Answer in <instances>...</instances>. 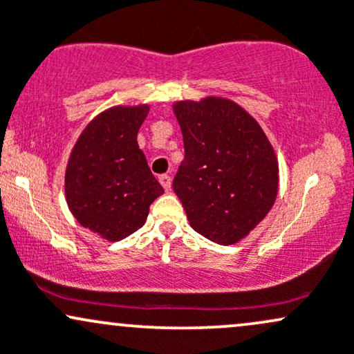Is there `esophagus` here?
Wrapping results in <instances>:
<instances>
[{
	"mask_svg": "<svg viewBox=\"0 0 354 354\" xmlns=\"http://www.w3.org/2000/svg\"><path fill=\"white\" fill-rule=\"evenodd\" d=\"M160 183H161V186H163L166 191L171 189V176H169V174H161Z\"/></svg>",
	"mask_w": 354,
	"mask_h": 354,
	"instance_id": "esophagus-1",
	"label": "esophagus"
}]
</instances>
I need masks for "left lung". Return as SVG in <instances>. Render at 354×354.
<instances>
[{
  "label": "left lung",
  "instance_id": "obj_1",
  "mask_svg": "<svg viewBox=\"0 0 354 354\" xmlns=\"http://www.w3.org/2000/svg\"><path fill=\"white\" fill-rule=\"evenodd\" d=\"M185 160L173 180L194 231L218 245L245 238L274 205L278 161L253 116L230 100L180 101Z\"/></svg>",
  "mask_w": 354,
  "mask_h": 354
}]
</instances>
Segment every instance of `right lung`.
Returning <instances> with one entry per match:
<instances>
[{"instance_id":"add662e5","label":"right lung","mask_w":354,"mask_h":354,"mask_svg":"<svg viewBox=\"0 0 354 354\" xmlns=\"http://www.w3.org/2000/svg\"><path fill=\"white\" fill-rule=\"evenodd\" d=\"M148 106L111 108L81 133L66 168L73 216L104 239L120 241L145 225L149 205L165 193L138 146Z\"/></svg>"}]
</instances>
